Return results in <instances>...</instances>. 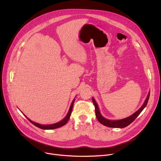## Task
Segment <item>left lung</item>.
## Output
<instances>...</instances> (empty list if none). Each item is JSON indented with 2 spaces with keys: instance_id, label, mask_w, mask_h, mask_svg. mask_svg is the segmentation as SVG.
Masks as SVG:
<instances>
[{
  "instance_id": "obj_1",
  "label": "left lung",
  "mask_w": 161,
  "mask_h": 161,
  "mask_svg": "<svg viewBox=\"0 0 161 161\" xmlns=\"http://www.w3.org/2000/svg\"><path fill=\"white\" fill-rule=\"evenodd\" d=\"M149 95H150V92H149L148 95L145 100L144 103L142 105V106L138 109L137 112H135L134 114H133L132 115H131L130 116L125 118L123 119H121V120H115V121H112V120H109L106 119L104 117H103V115L100 114L99 109H98V106L96 103V101L95 100V99L92 98V103L94 104L95 108V113H96V117L97 118L98 121L101 123L103 124L104 126H108V127H112V128H125L126 126H127L128 125H129L130 123H132L134 119L140 115V114L142 112V110L143 109L145 108V107L146 106L148 100L149 98Z\"/></svg>"
}]
</instances>
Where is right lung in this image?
<instances>
[{"instance_id": "right-lung-1", "label": "right lung", "mask_w": 161, "mask_h": 161, "mask_svg": "<svg viewBox=\"0 0 161 161\" xmlns=\"http://www.w3.org/2000/svg\"><path fill=\"white\" fill-rule=\"evenodd\" d=\"M74 100L75 99H74V100L72 101V103L70 105V109L69 110V112H68L67 115H66V117L64 118V119L63 120H61V121H59L58 123H54V124H52V125H40L39 123H35V122H33L32 121L31 119H29V118L26 117V118H27V119L31 123H32L34 125H35L36 126H37V127L40 128V129H44V130H51V129H57V128H59L61 127V126H63V125H64L65 124H66V123L68 122V121H69V118H70V116L71 115V113H72V108H73V105H74Z\"/></svg>"}]
</instances>
